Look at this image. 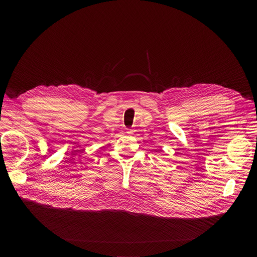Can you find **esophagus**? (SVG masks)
Wrapping results in <instances>:
<instances>
[{"label":"esophagus","instance_id":"obj_1","mask_svg":"<svg viewBox=\"0 0 257 257\" xmlns=\"http://www.w3.org/2000/svg\"><path fill=\"white\" fill-rule=\"evenodd\" d=\"M127 133L129 134V136H132V134L136 133V129H128V130H127Z\"/></svg>","mask_w":257,"mask_h":257}]
</instances>
